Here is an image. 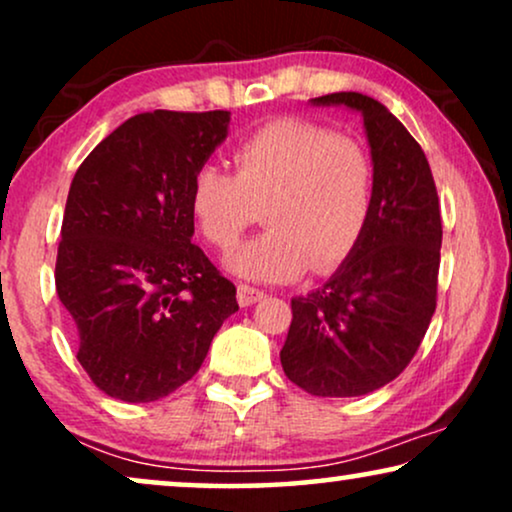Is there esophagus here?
<instances>
[{"instance_id":"obj_1","label":"esophagus","mask_w":512,"mask_h":512,"mask_svg":"<svg viewBox=\"0 0 512 512\" xmlns=\"http://www.w3.org/2000/svg\"><path fill=\"white\" fill-rule=\"evenodd\" d=\"M265 293L261 289H254V286L249 284H240L237 286V300H240L242 307H251L254 303H258V300H263Z\"/></svg>"}]
</instances>
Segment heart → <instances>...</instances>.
Here are the masks:
<instances>
[{
    "label": "heart",
    "instance_id": "heart-1",
    "mask_svg": "<svg viewBox=\"0 0 512 512\" xmlns=\"http://www.w3.org/2000/svg\"><path fill=\"white\" fill-rule=\"evenodd\" d=\"M233 167L200 165L188 186V212L212 247L230 251L265 205L270 228L228 261L247 282L282 284L310 268H338L366 233L375 172L352 137L303 118H277L235 146Z\"/></svg>",
    "mask_w": 512,
    "mask_h": 512
}]
</instances>
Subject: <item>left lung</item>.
<instances>
[{
  "instance_id": "obj_1",
  "label": "left lung",
  "mask_w": 512,
  "mask_h": 512,
  "mask_svg": "<svg viewBox=\"0 0 512 512\" xmlns=\"http://www.w3.org/2000/svg\"><path fill=\"white\" fill-rule=\"evenodd\" d=\"M310 104L361 114L375 198L347 261L321 289L291 298L293 319L279 359L307 394L363 396L403 373L436 312L438 193L422 146L382 102L349 90Z\"/></svg>"
}]
</instances>
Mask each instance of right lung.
Listing matches in <instances>:
<instances>
[{
	"mask_svg": "<svg viewBox=\"0 0 512 512\" xmlns=\"http://www.w3.org/2000/svg\"><path fill=\"white\" fill-rule=\"evenodd\" d=\"M230 111H146L90 151L69 186L55 289L97 389L158 401L198 373L240 310L191 242L193 172L228 137Z\"/></svg>",
	"mask_w": 512,
	"mask_h": 512,
	"instance_id": "1",
	"label": "right lung"
}]
</instances>
